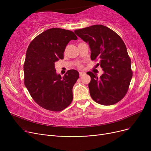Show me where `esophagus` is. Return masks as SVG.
Wrapping results in <instances>:
<instances>
[{
	"mask_svg": "<svg viewBox=\"0 0 151 151\" xmlns=\"http://www.w3.org/2000/svg\"><path fill=\"white\" fill-rule=\"evenodd\" d=\"M84 74H85L84 72H81V71L80 72V76H82L84 75Z\"/></svg>",
	"mask_w": 151,
	"mask_h": 151,
	"instance_id": "1",
	"label": "esophagus"
}]
</instances>
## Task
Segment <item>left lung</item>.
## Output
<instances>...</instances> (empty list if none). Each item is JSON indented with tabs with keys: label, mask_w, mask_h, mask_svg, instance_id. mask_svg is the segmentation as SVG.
<instances>
[{
	"label": "left lung",
	"mask_w": 151,
	"mask_h": 151,
	"mask_svg": "<svg viewBox=\"0 0 151 151\" xmlns=\"http://www.w3.org/2000/svg\"><path fill=\"white\" fill-rule=\"evenodd\" d=\"M75 33L88 43L91 60L99 59L97 66L104 71L100 78L91 71L89 89L92 99L103 105H112L127 92L132 78L131 60L126 46L114 31L103 25L75 30Z\"/></svg>",
	"instance_id": "8db88e82"
}]
</instances>
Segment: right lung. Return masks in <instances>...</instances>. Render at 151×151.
I'll return each mask as SVG.
<instances>
[{
    "label": "right lung",
    "mask_w": 151,
    "mask_h": 151,
    "mask_svg": "<svg viewBox=\"0 0 151 151\" xmlns=\"http://www.w3.org/2000/svg\"><path fill=\"white\" fill-rule=\"evenodd\" d=\"M72 31L60 28L47 29L30 43L24 64V84L31 97L42 108L60 111L73 100L72 89L79 72L69 70L61 77L56 73L55 62L63 59V52L71 40Z\"/></svg>",
    "instance_id": "right-lung-1"
}]
</instances>
